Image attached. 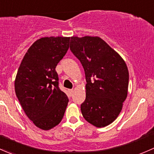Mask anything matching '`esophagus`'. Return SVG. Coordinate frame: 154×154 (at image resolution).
<instances>
[{"mask_svg":"<svg viewBox=\"0 0 154 154\" xmlns=\"http://www.w3.org/2000/svg\"><path fill=\"white\" fill-rule=\"evenodd\" d=\"M73 91H74L73 90H69V94H70V96H72V94L73 93Z\"/></svg>","mask_w":154,"mask_h":154,"instance_id":"34e87169","label":"esophagus"}]
</instances>
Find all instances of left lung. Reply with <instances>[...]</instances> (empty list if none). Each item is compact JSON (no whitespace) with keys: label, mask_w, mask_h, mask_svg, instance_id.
<instances>
[{"label":"left lung","mask_w":154,"mask_h":154,"mask_svg":"<svg viewBox=\"0 0 154 154\" xmlns=\"http://www.w3.org/2000/svg\"><path fill=\"white\" fill-rule=\"evenodd\" d=\"M70 50L82 63L87 84L82 116L97 128L111 124L128 96L129 72L120 55L98 36H72Z\"/></svg>","instance_id":"left-lung-1"}]
</instances>
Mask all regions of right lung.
Here are the masks:
<instances>
[{
  "label": "right lung",
  "instance_id": "1",
  "mask_svg": "<svg viewBox=\"0 0 154 154\" xmlns=\"http://www.w3.org/2000/svg\"><path fill=\"white\" fill-rule=\"evenodd\" d=\"M69 38L52 36L38 39L23 56L15 77V94L23 111L44 131L61 122L69 101L58 88L55 67L69 49Z\"/></svg>",
  "mask_w": 154,
  "mask_h": 154
}]
</instances>
